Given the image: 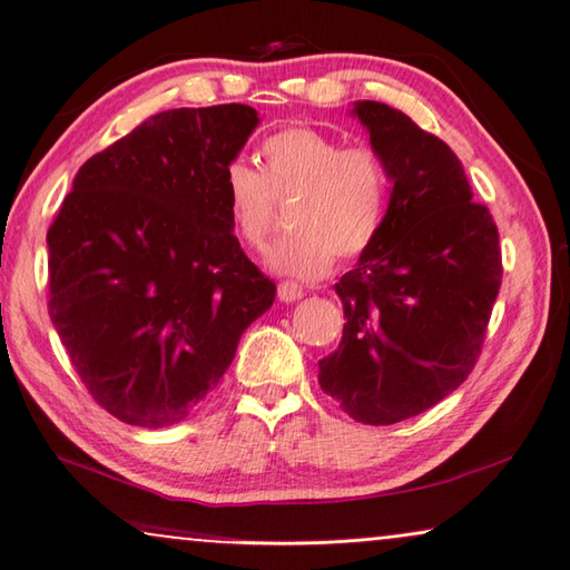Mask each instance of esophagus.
<instances>
[{"instance_id":"1","label":"esophagus","mask_w":570,"mask_h":570,"mask_svg":"<svg viewBox=\"0 0 570 570\" xmlns=\"http://www.w3.org/2000/svg\"><path fill=\"white\" fill-rule=\"evenodd\" d=\"M301 296H304V288H301L298 284H294V282L278 284V298H282L284 304H294V301H298Z\"/></svg>"}]
</instances>
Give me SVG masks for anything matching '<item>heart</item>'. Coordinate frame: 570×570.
Returning a JSON list of instances; mask_svg holds the SVG:
<instances>
[{"mask_svg": "<svg viewBox=\"0 0 570 570\" xmlns=\"http://www.w3.org/2000/svg\"><path fill=\"white\" fill-rule=\"evenodd\" d=\"M262 170L232 160L225 197L232 227L259 249L276 225V203H294L288 234L266 256L276 274L314 282L326 276L336 254L358 259L381 234L390 203V175L381 155L345 145L314 128H286L259 148Z\"/></svg>", "mask_w": 570, "mask_h": 570, "instance_id": "1", "label": "heart"}]
</instances>
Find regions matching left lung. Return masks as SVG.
Here are the masks:
<instances>
[{
    "label": "left lung",
    "instance_id": "left-lung-1",
    "mask_svg": "<svg viewBox=\"0 0 570 570\" xmlns=\"http://www.w3.org/2000/svg\"><path fill=\"white\" fill-rule=\"evenodd\" d=\"M351 114L393 193L375 244L336 284L345 326L318 383L355 422L395 425L472 373L501 286L499 232L448 142L377 100Z\"/></svg>",
    "mask_w": 570,
    "mask_h": 570
}]
</instances>
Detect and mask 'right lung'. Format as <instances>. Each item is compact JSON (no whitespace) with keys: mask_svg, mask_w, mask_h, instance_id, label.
<instances>
[{"mask_svg":"<svg viewBox=\"0 0 570 570\" xmlns=\"http://www.w3.org/2000/svg\"><path fill=\"white\" fill-rule=\"evenodd\" d=\"M242 104L142 120L81 165L49 227V316L96 403L167 428L195 412L276 286L242 252L225 170L256 128Z\"/></svg>","mask_w":570,"mask_h":570,"instance_id":"add662e5","label":"right lung"}]
</instances>
